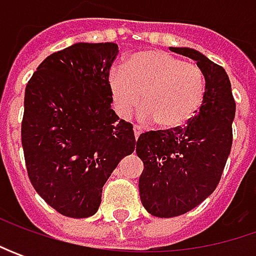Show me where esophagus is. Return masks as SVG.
<instances>
[{
	"instance_id": "esophagus-1",
	"label": "esophagus",
	"mask_w": 256,
	"mask_h": 256,
	"mask_svg": "<svg viewBox=\"0 0 256 256\" xmlns=\"http://www.w3.org/2000/svg\"><path fill=\"white\" fill-rule=\"evenodd\" d=\"M141 128L140 126H134V135H135V140H138L140 138V135H141Z\"/></svg>"
}]
</instances>
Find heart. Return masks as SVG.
Returning <instances> with one entry per match:
<instances>
[{"mask_svg": "<svg viewBox=\"0 0 256 256\" xmlns=\"http://www.w3.org/2000/svg\"><path fill=\"white\" fill-rule=\"evenodd\" d=\"M108 91L120 116L128 118L142 100L141 118L155 121L164 131H174L201 110L205 78L195 64L150 50L130 55L122 68H114L108 75Z\"/></svg>", "mask_w": 256, "mask_h": 256, "instance_id": "1", "label": "heart"}]
</instances>
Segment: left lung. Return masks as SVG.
I'll return each instance as SVG.
<instances>
[{"mask_svg": "<svg viewBox=\"0 0 256 256\" xmlns=\"http://www.w3.org/2000/svg\"><path fill=\"white\" fill-rule=\"evenodd\" d=\"M170 50L196 61L205 78V100L185 128L150 131L136 141V154L144 162L141 202L158 218L186 214L215 191L231 152L235 118V101L225 70L194 48Z\"/></svg>", "mask_w": 256, "mask_h": 256, "instance_id": "8db88e82", "label": "left lung"}]
</instances>
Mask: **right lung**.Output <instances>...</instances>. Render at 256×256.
Wrapping results in <instances>:
<instances>
[{"label":"right lung","instance_id":"obj_1","mask_svg":"<svg viewBox=\"0 0 256 256\" xmlns=\"http://www.w3.org/2000/svg\"><path fill=\"white\" fill-rule=\"evenodd\" d=\"M118 45L76 42L46 56L25 88L21 141L30 181L55 211L88 218L104 184L135 150L132 125L111 110Z\"/></svg>","mask_w":256,"mask_h":256}]
</instances>
